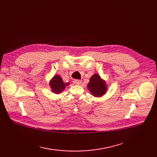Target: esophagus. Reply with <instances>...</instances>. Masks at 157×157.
<instances>
[{"instance_id": "obj_1", "label": "esophagus", "mask_w": 157, "mask_h": 157, "mask_svg": "<svg viewBox=\"0 0 157 157\" xmlns=\"http://www.w3.org/2000/svg\"><path fill=\"white\" fill-rule=\"evenodd\" d=\"M74 83L75 85H80L81 83V80H79V79H76L74 81Z\"/></svg>"}]
</instances>
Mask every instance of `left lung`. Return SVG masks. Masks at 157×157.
<instances>
[{
	"instance_id": "obj_1",
	"label": "left lung",
	"mask_w": 157,
	"mask_h": 157,
	"mask_svg": "<svg viewBox=\"0 0 157 157\" xmlns=\"http://www.w3.org/2000/svg\"><path fill=\"white\" fill-rule=\"evenodd\" d=\"M87 87L92 95L95 97H102L108 90L105 81L97 74H94L90 78Z\"/></svg>"
}]
</instances>
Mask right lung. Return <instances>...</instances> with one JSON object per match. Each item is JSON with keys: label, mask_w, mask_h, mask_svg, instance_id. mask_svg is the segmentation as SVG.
Here are the masks:
<instances>
[{"label": "right lung", "mask_w": 157, "mask_h": 157, "mask_svg": "<svg viewBox=\"0 0 157 157\" xmlns=\"http://www.w3.org/2000/svg\"><path fill=\"white\" fill-rule=\"evenodd\" d=\"M70 83H65L59 75H55L49 81V86L52 89V91L56 94H61L66 86H69Z\"/></svg>", "instance_id": "right-lung-1"}]
</instances>
